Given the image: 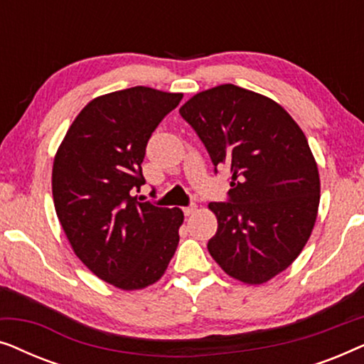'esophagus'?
Returning <instances> with one entry per match:
<instances>
[{
    "label": "esophagus",
    "instance_id": "obj_1",
    "mask_svg": "<svg viewBox=\"0 0 364 364\" xmlns=\"http://www.w3.org/2000/svg\"><path fill=\"white\" fill-rule=\"evenodd\" d=\"M182 210H183V213H186V215L188 217V215H192V213L197 210V207H196V205H188V207H183Z\"/></svg>",
    "mask_w": 364,
    "mask_h": 364
}]
</instances>
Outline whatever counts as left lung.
Instances as JSON below:
<instances>
[{
	"mask_svg": "<svg viewBox=\"0 0 364 364\" xmlns=\"http://www.w3.org/2000/svg\"><path fill=\"white\" fill-rule=\"evenodd\" d=\"M230 173V202H210L217 233L208 252L228 277L262 285L287 270L310 238L320 173L305 134L273 99L220 84L178 109Z\"/></svg>",
	"mask_w": 364,
	"mask_h": 364,
	"instance_id": "1",
	"label": "left lung"
}]
</instances>
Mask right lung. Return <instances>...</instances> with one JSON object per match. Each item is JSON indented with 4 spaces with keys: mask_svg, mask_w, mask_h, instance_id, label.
Wrapping results in <instances>:
<instances>
[{
    "mask_svg": "<svg viewBox=\"0 0 364 364\" xmlns=\"http://www.w3.org/2000/svg\"><path fill=\"white\" fill-rule=\"evenodd\" d=\"M182 92L136 86L89 101L53 162V198L76 257L124 291L154 285L178 245L181 208L137 202L141 164L154 129Z\"/></svg>",
    "mask_w": 364,
    "mask_h": 364,
    "instance_id": "obj_1",
    "label": "right lung"
}]
</instances>
